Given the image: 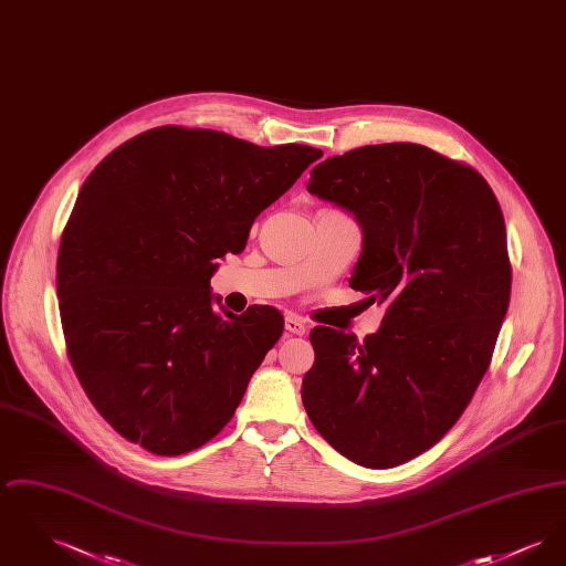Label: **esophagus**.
<instances>
[{
	"mask_svg": "<svg viewBox=\"0 0 566 566\" xmlns=\"http://www.w3.org/2000/svg\"><path fill=\"white\" fill-rule=\"evenodd\" d=\"M286 331H289V333H293V335H305V331H307V323H305L301 316L291 314V316H286Z\"/></svg>",
	"mask_w": 566,
	"mask_h": 566,
	"instance_id": "1",
	"label": "esophagus"
}]
</instances>
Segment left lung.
<instances>
[{
  "label": "left lung",
  "instance_id": "obj_1",
  "mask_svg": "<svg viewBox=\"0 0 566 566\" xmlns=\"http://www.w3.org/2000/svg\"><path fill=\"white\" fill-rule=\"evenodd\" d=\"M307 190L356 216L350 286L386 314L363 342L312 328L303 405L339 454L390 469L457 424L490 365L512 293L503 212L471 165L407 142L328 157Z\"/></svg>",
  "mask_w": 566,
  "mask_h": 566
}]
</instances>
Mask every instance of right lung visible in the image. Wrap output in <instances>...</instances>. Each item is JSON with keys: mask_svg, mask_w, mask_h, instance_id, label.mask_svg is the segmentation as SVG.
Masks as SVG:
<instances>
[{"mask_svg": "<svg viewBox=\"0 0 566 566\" xmlns=\"http://www.w3.org/2000/svg\"><path fill=\"white\" fill-rule=\"evenodd\" d=\"M321 157L165 125L84 180L59 245V310L86 397L127 441L180 457L233 418L284 316L218 314L216 259L240 254L254 218Z\"/></svg>", "mask_w": 566, "mask_h": 566, "instance_id": "add662e5", "label": "right lung"}]
</instances>
